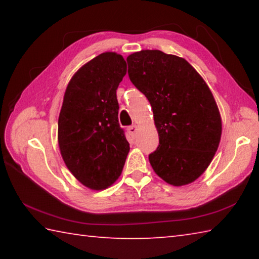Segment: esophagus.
Here are the masks:
<instances>
[{
    "label": "esophagus",
    "mask_w": 259,
    "mask_h": 259,
    "mask_svg": "<svg viewBox=\"0 0 259 259\" xmlns=\"http://www.w3.org/2000/svg\"><path fill=\"white\" fill-rule=\"evenodd\" d=\"M137 130H138V126L136 125V124H134V125H130L129 128H128L129 134H130L131 136H133V137H135L136 134H137Z\"/></svg>",
    "instance_id": "esophagus-1"
}]
</instances>
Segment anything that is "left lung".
Segmentation results:
<instances>
[{
	"mask_svg": "<svg viewBox=\"0 0 259 259\" xmlns=\"http://www.w3.org/2000/svg\"><path fill=\"white\" fill-rule=\"evenodd\" d=\"M130 81L150 102L159 146L148 156L165 183L183 186L208 168L222 136V117L202 76L181 57L142 50L126 58Z\"/></svg>",
	"mask_w": 259,
	"mask_h": 259,
	"instance_id": "left-lung-1",
	"label": "left lung"
}]
</instances>
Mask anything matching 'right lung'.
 I'll list each match as a JSON object with an SVG mask.
<instances>
[{"label":"right lung","instance_id":"obj_1","mask_svg":"<svg viewBox=\"0 0 259 259\" xmlns=\"http://www.w3.org/2000/svg\"><path fill=\"white\" fill-rule=\"evenodd\" d=\"M126 63L104 52L74 74L58 119V144L65 164L78 182L102 191L116 182L130 146L119 124L116 89Z\"/></svg>","mask_w":259,"mask_h":259}]
</instances>
